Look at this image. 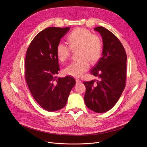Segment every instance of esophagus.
Returning <instances> with one entry per match:
<instances>
[{"mask_svg":"<svg viewBox=\"0 0 147 147\" xmlns=\"http://www.w3.org/2000/svg\"><path fill=\"white\" fill-rule=\"evenodd\" d=\"M76 84H79V83H81L82 82L79 79H76Z\"/></svg>","mask_w":147,"mask_h":147,"instance_id":"obj_1","label":"esophagus"}]
</instances>
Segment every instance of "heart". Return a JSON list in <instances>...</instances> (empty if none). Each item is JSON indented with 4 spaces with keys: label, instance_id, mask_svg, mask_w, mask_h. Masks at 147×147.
Wrapping results in <instances>:
<instances>
[{
    "label": "heart",
    "instance_id": "heart-1",
    "mask_svg": "<svg viewBox=\"0 0 147 147\" xmlns=\"http://www.w3.org/2000/svg\"><path fill=\"white\" fill-rule=\"evenodd\" d=\"M67 42L69 46L63 42L57 45V56L61 62H65L70 57L72 50L78 49L79 59L68 65L64 72L74 78H79L90 68L89 61L95 63L100 58L102 53L101 38L88 29L78 28L70 33Z\"/></svg>",
    "mask_w": 147,
    "mask_h": 147
}]
</instances>
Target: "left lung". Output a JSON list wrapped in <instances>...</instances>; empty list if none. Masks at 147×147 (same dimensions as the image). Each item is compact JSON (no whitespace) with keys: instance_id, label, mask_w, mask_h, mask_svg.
<instances>
[{"instance_id":"1","label":"left lung","mask_w":147,"mask_h":147,"mask_svg":"<svg viewBox=\"0 0 147 147\" xmlns=\"http://www.w3.org/2000/svg\"><path fill=\"white\" fill-rule=\"evenodd\" d=\"M94 30L102 37V56L90 72L99 80L83 83L86 88L84 102L88 109L102 113L116 104L125 87L127 56L122 44L113 33L102 26Z\"/></svg>"}]
</instances>
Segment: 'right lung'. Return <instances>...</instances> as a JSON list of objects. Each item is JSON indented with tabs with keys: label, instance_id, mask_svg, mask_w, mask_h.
Instances as JSON below:
<instances>
[{
	"label": "right lung",
	"instance_id": "obj_1",
	"mask_svg": "<svg viewBox=\"0 0 147 147\" xmlns=\"http://www.w3.org/2000/svg\"><path fill=\"white\" fill-rule=\"evenodd\" d=\"M70 28L50 27L40 32L27 49L25 79L35 100L44 109L55 111L63 108L76 83L74 78H57L60 71L56 47Z\"/></svg>",
	"mask_w": 147,
	"mask_h": 147
}]
</instances>
